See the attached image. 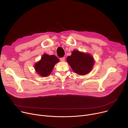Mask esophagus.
<instances>
[{
	"label": "esophagus",
	"mask_w": 128,
	"mask_h": 128,
	"mask_svg": "<svg viewBox=\"0 0 128 128\" xmlns=\"http://www.w3.org/2000/svg\"><path fill=\"white\" fill-rule=\"evenodd\" d=\"M60 60L61 62H64V57H63V58H60Z\"/></svg>",
	"instance_id": "esophagus-1"
}]
</instances>
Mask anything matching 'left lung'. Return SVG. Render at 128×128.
<instances>
[{
  "instance_id": "obj_1",
  "label": "left lung",
  "mask_w": 128,
  "mask_h": 128,
  "mask_svg": "<svg viewBox=\"0 0 128 128\" xmlns=\"http://www.w3.org/2000/svg\"><path fill=\"white\" fill-rule=\"evenodd\" d=\"M66 62L76 74L81 76L87 74L92 71L95 62L90 54L78 50H73L71 55L66 58Z\"/></svg>"
}]
</instances>
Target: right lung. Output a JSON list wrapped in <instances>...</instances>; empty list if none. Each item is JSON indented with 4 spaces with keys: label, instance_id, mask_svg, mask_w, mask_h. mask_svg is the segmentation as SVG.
Returning <instances> with one entry per match:
<instances>
[{
    "label": "right lung",
    "instance_id": "obj_1",
    "mask_svg": "<svg viewBox=\"0 0 128 128\" xmlns=\"http://www.w3.org/2000/svg\"><path fill=\"white\" fill-rule=\"evenodd\" d=\"M58 62L59 60L56 56L44 54L40 60L35 64L34 69L40 76L46 77L50 74L54 66Z\"/></svg>",
    "mask_w": 128,
    "mask_h": 128
}]
</instances>
